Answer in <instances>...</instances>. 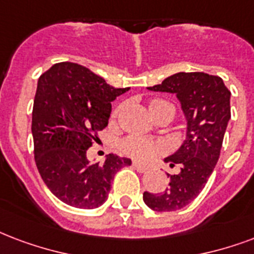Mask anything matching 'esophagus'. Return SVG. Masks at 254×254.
Listing matches in <instances>:
<instances>
[{
	"instance_id": "esophagus-1",
	"label": "esophagus",
	"mask_w": 254,
	"mask_h": 254,
	"mask_svg": "<svg viewBox=\"0 0 254 254\" xmlns=\"http://www.w3.org/2000/svg\"><path fill=\"white\" fill-rule=\"evenodd\" d=\"M131 166H133V169H135L137 172H140V173H146V172L149 170L148 166L142 165V164H138V162H133Z\"/></svg>"
}]
</instances>
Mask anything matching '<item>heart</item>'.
Segmentation results:
<instances>
[{
  "mask_svg": "<svg viewBox=\"0 0 254 254\" xmlns=\"http://www.w3.org/2000/svg\"><path fill=\"white\" fill-rule=\"evenodd\" d=\"M162 104H169V102L162 101V100H153L150 102V108L162 105ZM121 110H123V106L117 108L116 113L119 114ZM121 149L125 154L130 156V157L137 158V160H148L158 153H161L164 146L161 142H157V141L148 140V138L138 137V135H131L121 142Z\"/></svg>",
  "mask_w": 254,
  "mask_h": 254,
  "instance_id": "b5f03b06",
  "label": "heart"
}]
</instances>
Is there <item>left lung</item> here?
Segmentation results:
<instances>
[{
    "label": "left lung",
    "instance_id": "obj_1",
    "mask_svg": "<svg viewBox=\"0 0 254 254\" xmlns=\"http://www.w3.org/2000/svg\"><path fill=\"white\" fill-rule=\"evenodd\" d=\"M148 89L174 93L188 121L187 140L165 158L172 166L180 165V173L168 174L170 183L161 193H144L150 209L173 212L200 194L217 164L230 120V92L221 77L202 71L176 73Z\"/></svg>",
    "mask_w": 254,
    "mask_h": 254
}]
</instances>
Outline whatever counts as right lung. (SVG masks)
Returning <instances> with one entry per match:
<instances>
[{
    "instance_id": "add662e5",
    "label": "right lung",
    "mask_w": 254,
    "mask_h": 254,
    "mask_svg": "<svg viewBox=\"0 0 254 254\" xmlns=\"http://www.w3.org/2000/svg\"><path fill=\"white\" fill-rule=\"evenodd\" d=\"M129 88H113L88 67L54 64L38 78L33 105L34 160L44 183L65 204L96 209L108 198L114 174L130 165L109 154L89 162L86 153L108 127L112 101Z\"/></svg>"
}]
</instances>
